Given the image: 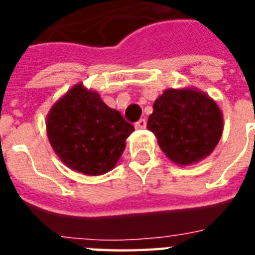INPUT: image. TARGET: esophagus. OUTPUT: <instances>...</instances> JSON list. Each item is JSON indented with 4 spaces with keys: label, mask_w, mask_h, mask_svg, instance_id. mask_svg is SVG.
I'll use <instances>...</instances> for the list:
<instances>
[{
    "label": "esophagus",
    "mask_w": 255,
    "mask_h": 255,
    "mask_svg": "<svg viewBox=\"0 0 255 255\" xmlns=\"http://www.w3.org/2000/svg\"><path fill=\"white\" fill-rule=\"evenodd\" d=\"M146 126H147L146 119H140V120H139V122H136V124H135V128H136V129H144V128H146Z\"/></svg>",
    "instance_id": "34e87169"
}]
</instances>
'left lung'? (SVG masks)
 <instances>
[{
	"label": "left lung",
	"instance_id": "1",
	"mask_svg": "<svg viewBox=\"0 0 255 255\" xmlns=\"http://www.w3.org/2000/svg\"><path fill=\"white\" fill-rule=\"evenodd\" d=\"M224 128L217 102L194 87L166 89L154 101L147 129L176 165L197 164L216 149Z\"/></svg>",
	"mask_w": 255,
	"mask_h": 255
}]
</instances>
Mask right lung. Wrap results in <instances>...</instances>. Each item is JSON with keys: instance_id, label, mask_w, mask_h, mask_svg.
Here are the masks:
<instances>
[{"instance_id": "1", "label": "right lung", "mask_w": 255, "mask_h": 255, "mask_svg": "<svg viewBox=\"0 0 255 255\" xmlns=\"http://www.w3.org/2000/svg\"><path fill=\"white\" fill-rule=\"evenodd\" d=\"M133 126L101 100L95 90L75 84L46 117V133L58 158L72 171L98 176L112 171Z\"/></svg>"}]
</instances>
